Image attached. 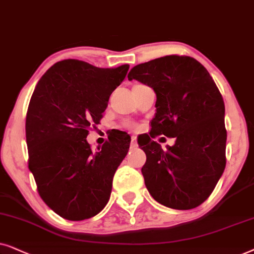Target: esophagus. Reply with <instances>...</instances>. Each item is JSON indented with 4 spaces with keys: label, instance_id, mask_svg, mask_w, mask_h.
<instances>
[{
    "label": "esophagus",
    "instance_id": "34e87169",
    "mask_svg": "<svg viewBox=\"0 0 254 254\" xmlns=\"http://www.w3.org/2000/svg\"><path fill=\"white\" fill-rule=\"evenodd\" d=\"M130 146H131V148H136V147L138 146V144H137V137H136V136L131 137V144H130Z\"/></svg>",
    "mask_w": 254,
    "mask_h": 254
}]
</instances>
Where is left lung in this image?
Instances as JSON below:
<instances>
[{"instance_id": "obj_1", "label": "left lung", "mask_w": 254, "mask_h": 254, "mask_svg": "<svg viewBox=\"0 0 254 254\" xmlns=\"http://www.w3.org/2000/svg\"><path fill=\"white\" fill-rule=\"evenodd\" d=\"M127 79L151 87L157 96L150 135L176 139L166 150L151 136L138 141L146 154L141 173L148 192L177 210L198 207L225 168V107L217 86L197 60L180 56L139 64Z\"/></svg>"}]
</instances>
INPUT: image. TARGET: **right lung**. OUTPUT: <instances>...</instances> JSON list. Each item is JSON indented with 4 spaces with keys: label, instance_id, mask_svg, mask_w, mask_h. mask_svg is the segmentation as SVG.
Masks as SVG:
<instances>
[{
    "label": "right lung",
    "instance_id": "right-lung-1",
    "mask_svg": "<svg viewBox=\"0 0 254 254\" xmlns=\"http://www.w3.org/2000/svg\"><path fill=\"white\" fill-rule=\"evenodd\" d=\"M127 70V64L100 68L67 59L47 69L35 88L25 122L29 170L40 197L63 218H90L109 201L131 138L118 131L96 152L86 138Z\"/></svg>",
    "mask_w": 254,
    "mask_h": 254
}]
</instances>
